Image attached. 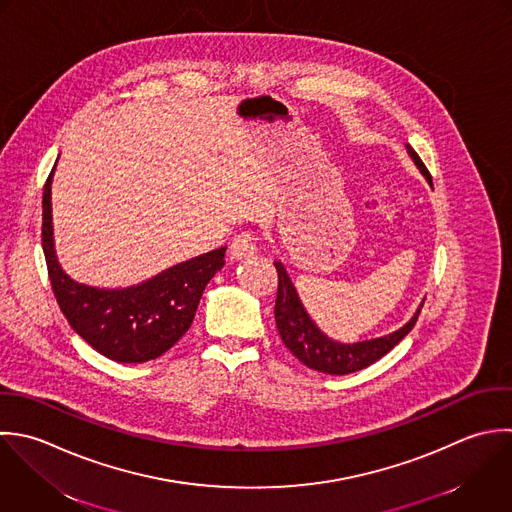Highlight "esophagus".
Returning <instances> with one entry per match:
<instances>
[{
  "mask_svg": "<svg viewBox=\"0 0 512 512\" xmlns=\"http://www.w3.org/2000/svg\"><path fill=\"white\" fill-rule=\"evenodd\" d=\"M257 251L255 247V237L251 233H239L233 241H231V247H229V255L231 259L235 261H241V259H249L253 257Z\"/></svg>",
  "mask_w": 512,
  "mask_h": 512,
  "instance_id": "esophagus-1",
  "label": "esophagus"
}]
</instances>
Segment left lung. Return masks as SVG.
I'll list each match as a JSON object with an SVG mask.
<instances>
[{"instance_id": "8db88e82", "label": "left lung", "mask_w": 512, "mask_h": 512, "mask_svg": "<svg viewBox=\"0 0 512 512\" xmlns=\"http://www.w3.org/2000/svg\"><path fill=\"white\" fill-rule=\"evenodd\" d=\"M407 153L419 167V171L425 175V179L433 185L431 173L423 165L421 157L415 153L411 145H407ZM275 269L279 275V289H277V301H275V323L279 329V335L287 349L309 369H315L319 373L327 375H349L355 371H361L381 357H385L401 339L409 335V331L415 327L419 313L423 305H419L417 313L411 317L409 323H405L401 329L369 339V341H357V343H341L327 337L317 323L309 317L307 309L303 307L297 289L293 281L287 275V269L281 261H275Z\"/></svg>"}]
</instances>
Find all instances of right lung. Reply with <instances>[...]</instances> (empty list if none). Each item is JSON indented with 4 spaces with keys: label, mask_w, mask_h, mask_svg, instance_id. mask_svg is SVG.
Listing matches in <instances>:
<instances>
[{
    "label": "right lung",
    "mask_w": 512,
    "mask_h": 512,
    "mask_svg": "<svg viewBox=\"0 0 512 512\" xmlns=\"http://www.w3.org/2000/svg\"><path fill=\"white\" fill-rule=\"evenodd\" d=\"M51 179L43 187L41 245L49 281L73 331L103 357L117 363H145L169 351L191 327L199 299L225 265L219 247L177 263L147 281L105 289L73 281L59 265L53 241Z\"/></svg>",
    "instance_id": "1"
}]
</instances>
